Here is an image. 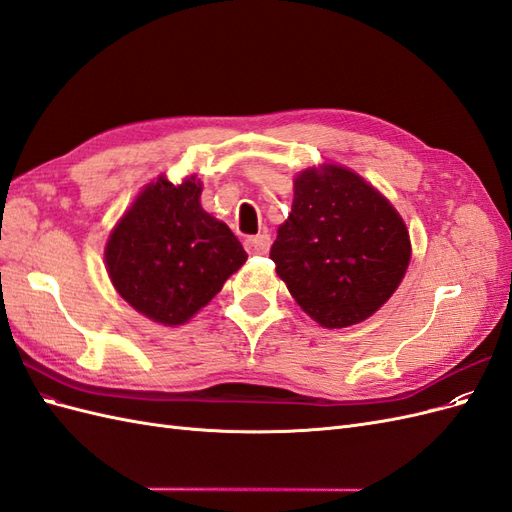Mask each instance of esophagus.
<instances>
[{
    "label": "esophagus",
    "mask_w": 512,
    "mask_h": 512,
    "mask_svg": "<svg viewBox=\"0 0 512 512\" xmlns=\"http://www.w3.org/2000/svg\"><path fill=\"white\" fill-rule=\"evenodd\" d=\"M245 247L250 254H267L271 247V237L267 232H262V235H256V237H247Z\"/></svg>",
    "instance_id": "34e87169"
}]
</instances>
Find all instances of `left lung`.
I'll use <instances>...</instances> for the list:
<instances>
[{
	"instance_id": "left-lung-1",
	"label": "left lung",
	"mask_w": 512,
	"mask_h": 512,
	"mask_svg": "<svg viewBox=\"0 0 512 512\" xmlns=\"http://www.w3.org/2000/svg\"><path fill=\"white\" fill-rule=\"evenodd\" d=\"M271 260L305 314L342 329L391 299L408 269L410 235L378 190L327 164L294 179L292 211L277 228Z\"/></svg>"
}]
</instances>
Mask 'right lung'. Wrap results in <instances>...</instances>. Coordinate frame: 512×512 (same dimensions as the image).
Listing matches in <instances>:
<instances>
[{"label": "right lung", "mask_w": 512, "mask_h": 512, "mask_svg": "<svg viewBox=\"0 0 512 512\" xmlns=\"http://www.w3.org/2000/svg\"><path fill=\"white\" fill-rule=\"evenodd\" d=\"M194 177L147 185L106 243V269L136 312L175 327L218 294L247 254L232 230L200 207Z\"/></svg>", "instance_id": "1"}]
</instances>
